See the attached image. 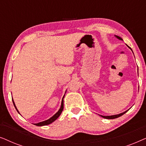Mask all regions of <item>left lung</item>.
Here are the masks:
<instances>
[{"instance_id":"left-lung-1","label":"left lung","mask_w":146,"mask_h":146,"mask_svg":"<svg viewBox=\"0 0 146 146\" xmlns=\"http://www.w3.org/2000/svg\"><path fill=\"white\" fill-rule=\"evenodd\" d=\"M115 38H117V39L120 40H123V39L121 38V37L115 35ZM128 47H129V46H128ZM129 48L131 49V48ZM131 51H132V50H131ZM128 110H127L123 111V112H122V113H119V114H116V115H100L101 117H104V118H106V119H115V118H117V117H119L121 116V115H122L123 114H124L125 113H126L127 111H128Z\"/></svg>"}]
</instances>
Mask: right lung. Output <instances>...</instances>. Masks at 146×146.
I'll list each match as a JSON object with an SVG mask.
<instances>
[{"mask_svg": "<svg viewBox=\"0 0 146 146\" xmlns=\"http://www.w3.org/2000/svg\"><path fill=\"white\" fill-rule=\"evenodd\" d=\"M66 92H65V94H66ZM64 96H65V94L64 95V96L62 98V100L61 106H60V108L59 110L55 114L53 115V116H52L51 117H50L49 119H46V120H45V121H41V122H39V123H35V125H37V126H43V125H46L50 124L51 123H52L53 121H54L60 115L62 111H63V109H64ZM13 102L14 106H15L16 110H17L18 112L19 113V110H18L17 108V106H16V105H15V102H14V100H13ZM20 114H21V113H20Z\"/></svg>", "mask_w": 146, "mask_h": 146, "instance_id": "1", "label": "right lung"}]
</instances>
